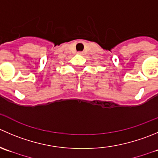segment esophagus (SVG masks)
<instances>
[{
  "instance_id": "34e87169",
  "label": "esophagus",
  "mask_w": 158,
  "mask_h": 158,
  "mask_svg": "<svg viewBox=\"0 0 158 158\" xmlns=\"http://www.w3.org/2000/svg\"><path fill=\"white\" fill-rule=\"evenodd\" d=\"M78 54H79V55H82V54H83V53H82V52H78Z\"/></svg>"
}]
</instances>
